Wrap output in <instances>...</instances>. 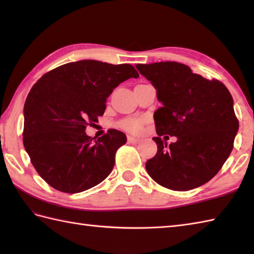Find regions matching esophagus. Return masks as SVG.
Segmentation results:
<instances>
[{
    "label": "esophagus",
    "mask_w": 254,
    "mask_h": 254,
    "mask_svg": "<svg viewBox=\"0 0 254 254\" xmlns=\"http://www.w3.org/2000/svg\"><path fill=\"white\" fill-rule=\"evenodd\" d=\"M127 142L130 144H137L139 142V139L136 137H133V136H128L127 137Z\"/></svg>",
    "instance_id": "obj_1"
}]
</instances>
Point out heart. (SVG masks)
Segmentation results:
<instances>
[{
	"label": "heart",
	"instance_id": "obj_1",
	"mask_svg": "<svg viewBox=\"0 0 254 254\" xmlns=\"http://www.w3.org/2000/svg\"><path fill=\"white\" fill-rule=\"evenodd\" d=\"M145 124V119L144 118H127L124 119L120 123H119V127L122 130L127 131L132 134H138L141 133L143 130V127Z\"/></svg>",
	"mask_w": 254,
	"mask_h": 254
}]
</instances>
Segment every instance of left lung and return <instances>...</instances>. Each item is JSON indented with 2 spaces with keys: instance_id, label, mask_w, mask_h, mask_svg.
<instances>
[{
  "instance_id": "left-lung-1",
  "label": "left lung",
  "mask_w": 254,
  "mask_h": 254,
  "mask_svg": "<svg viewBox=\"0 0 254 254\" xmlns=\"http://www.w3.org/2000/svg\"><path fill=\"white\" fill-rule=\"evenodd\" d=\"M163 104L154 113L158 150L146 170L158 185L175 191L203 186L216 176L234 148L239 128L234 100L218 79H206L178 62L137 64ZM176 136L167 145L161 137Z\"/></svg>"
}]
</instances>
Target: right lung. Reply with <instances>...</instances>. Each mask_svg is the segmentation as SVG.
<instances>
[{
  "instance_id": "1",
  "label": "right lung",
  "mask_w": 254,
  "mask_h": 254,
  "mask_svg": "<svg viewBox=\"0 0 254 254\" xmlns=\"http://www.w3.org/2000/svg\"><path fill=\"white\" fill-rule=\"evenodd\" d=\"M131 77H138L131 64L82 60L51 69L32 86L24 107L23 142L48 185L79 193L110 175L126 134L110 128L94 141L85 130L104 115L113 89Z\"/></svg>"
}]
</instances>
